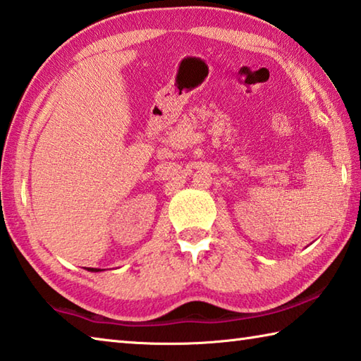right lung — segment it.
I'll list each match as a JSON object with an SVG mask.
<instances>
[{"label":"right lung","instance_id":"add662e5","mask_svg":"<svg viewBox=\"0 0 361 361\" xmlns=\"http://www.w3.org/2000/svg\"><path fill=\"white\" fill-rule=\"evenodd\" d=\"M87 270H88V271H101L99 268H87Z\"/></svg>","mask_w":361,"mask_h":361}]
</instances>
